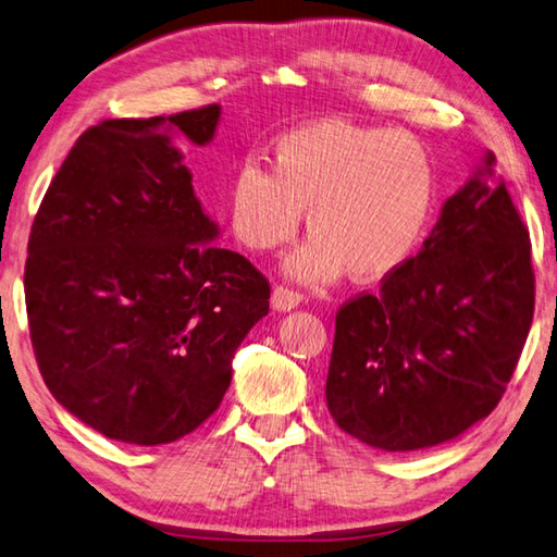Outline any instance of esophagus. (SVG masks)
Instances as JSON below:
<instances>
[{"mask_svg":"<svg viewBox=\"0 0 557 557\" xmlns=\"http://www.w3.org/2000/svg\"><path fill=\"white\" fill-rule=\"evenodd\" d=\"M301 299H305V295H301V292L295 287L277 285L275 289H272V307H275L277 311L295 309V307H299Z\"/></svg>","mask_w":557,"mask_h":557,"instance_id":"esophagus-1","label":"esophagus"}]
</instances>
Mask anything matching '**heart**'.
Returning a JSON list of instances; mask_svg holds the SVG:
<instances>
[{
	"label": "heart",
	"mask_w": 557,
	"mask_h": 557,
	"mask_svg": "<svg viewBox=\"0 0 557 557\" xmlns=\"http://www.w3.org/2000/svg\"><path fill=\"white\" fill-rule=\"evenodd\" d=\"M272 170L248 158L228 187V224L256 252L311 238L289 258V275L331 282L350 272L380 282L399 272L429 236L438 177L433 158L404 131L329 119L282 136Z\"/></svg>",
	"instance_id": "heart-1"
}]
</instances>
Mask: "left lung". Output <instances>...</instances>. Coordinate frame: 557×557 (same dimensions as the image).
I'll return each mask as SVG.
<instances>
[{
    "label": "left lung",
    "instance_id": "8db88e82",
    "mask_svg": "<svg viewBox=\"0 0 557 557\" xmlns=\"http://www.w3.org/2000/svg\"><path fill=\"white\" fill-rule=\"evenodd\" d=\"M492 163L494 153L484 173ZM533 305L529 228L504 182L472 177L377 295L360 292L338 309L326 380L333 421L389 453L460 436L507 392Z\"/></svg>",
    "mask_w": 557,
    "mask_h": 557
}]
</instances>
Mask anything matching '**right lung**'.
<instances>
[{
	"instance_id": "right-lung-1",
	"label": "right lung",
	"mask_w": 557,
	"mask_h": 557,
	"mask_svg": "<svg viewBox=\"0 0 557 557\" xmlns=\"http://www.w3.org/2000/svg\"><path fill=\"white\" fill-rule=\"evenodd\" d=\"M221 109L107 119L70 148L36 211L24 270L32 346L50 394L107 438L173 443L219 409L270 282L191 189L165 126L197 146Z\"/></svg>"
}]
</instances>
